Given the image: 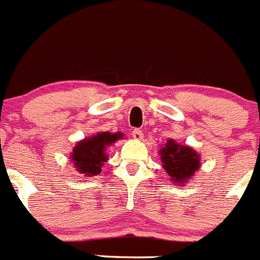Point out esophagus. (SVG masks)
<instances>
[{"instance_id":"obj_1","label":"esophagus","mask_w":260,"mask_h":260,"mask_svg":"<svg viewBox=\"0 0 260 260\" xmlns=\"http://www.w3.org/2000/svg\"><path fill=\"white\" fill-rule=\"evenodd\" d=\"M132 136L135 140H142V137H144V133H142L141 129H138V128H135V129L132 131Z\"/></svg>"}]
</instances>
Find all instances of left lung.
Instances as JSON below:
<instances>
[{"label": "left lung", "instance_id": "8db88e82", "mask_svg": "<svg viewBox=\"0 0 260 260\" xmlns=\"http://www.w3.org/2000/svg\"><path fill=\"white\" fill-rule=\"evenodd\" d=\"M159 152L163 168L173 183H186L200 168L198 152L190 146L177 144L173 140H168Z\"/></svg>", "mask_w": 260, "mask_h": 260}]
</instances>
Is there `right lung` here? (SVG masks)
Instances as JSON below:
<instances>
[{
  "label": "right lung",
  "mask_w": 260,
  "mask_h": 260,
  "mask_svg": "<svg viewBox=\"0 0 260 260\" xmlns=\"http://www.w3.org/2000/svg\"><path fill=\"white\" fill-rule=\"evenodd\" d=\"M120 138H123V133L120 132H99L78 142L70 154V159L74 163L77 172L86 177L100 174L101 167L109 159L106 149Z\"/></svg>",
  "instance_id": "obj_1"
}]
</instances>
